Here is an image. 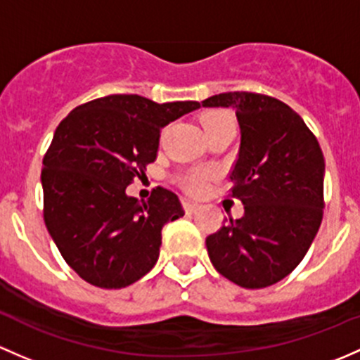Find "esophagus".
<instances>
[{
  "instance_id": "34e87169",
  "label": "esophagus",
  "mask_w": 360,
  "mask_h": 360,
  "mask_svg": "<svg viewBox=\"0 0 360 360\" xmlns=\"http://www.w3.org/2000/svg\"><path fill=\"white\" fill-rule=\"evenodd\" d=\"M183 205H184V210H186L188 214H195V212L200 209V203L191 202V200H184Z\"/></svg>"
}]
</instances>
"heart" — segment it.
<instances>
[{
  "label": "heart",
  "mask_w": 360,
  "mask_h": 360,
  "mask_svg": "<svg viewBox=\"0 0 360 360\" xmlns=\"http://www.w3.org/2000/svg\"><path fill=\"white\" fill-rule=\"evenodd\" d=\"M224 122H233L231 115L226 112H210L203 117V127L219 126V124H224ZM210 177H212V170L193 169L190 172L184 174L183 184L186 186L188 191L202 193L207 190V186H209Z\"/></svg>",
  "instance_id": "1"
}]
</instances>
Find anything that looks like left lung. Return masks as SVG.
<instances>
[{"instance_id": "left-lung-1", "label": "left lung", "mask_w": 360, "mask_h": 360, "mask_svg": "<svg viewBox=\"0 0 360 360\" xmlns=\"http://www.w3.org/2000/svg\"><path fill=\"white\" fill-rule=\"evenodd\" d=\"M202 105L233 108L241 134L229 179L245 214L207 238L210 262L238 286L266 288L302 262L319 231L323 151L302 117L276 98L234 91Z\"/></svg>"}]
</instances>
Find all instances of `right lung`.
<instances>
[{"mask_svg": "<svg viewBox=\"0 0 360 360\" xmlns=\"http://www.w3.org/2000/svg\"><path fill=\"white\" fill-rule=\"evenodd\" d=\"M198 108V101L110 94L74 108L56 127L41 170L44 222L84 281L119 290L153 269L162 228L183 217V205L165 188L148 203L126 188L155 162L160 131Z\"/></svg>", "mask_w": 360, "mask_h": 360, "instance_id": "add662e5", "label": "right lung"}]
</instances>
